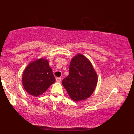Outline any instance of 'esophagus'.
Wrapping results in <instances>:
<instances>
[{"label":"esophagus","mask_w":134,"mask_h":134,"mask_svg":"<svg viewBox=\"0 0 134 134\" xmlns=\"http://www.w3.org/2000/svg\"><path fill=\"white\" fill-rule=\"evenodd\" d=\"M62 80V78L61 77H57L56 78V81L58 82H61Z\"/></svg>","instance_id":"34e87169"}]
</instances>
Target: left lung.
Segmentation results:
<instances>
[{"label": "left lung", "mask_w": 134, "mask_h": 134, "mask_svg": "<svg viewBox=\"0 0 134 134\" xmlns=\"http://www.w3.org/2000/svg\"><path fill=\"white\" fill-rule=\"evenodd\" d=\"M97 83L98 76L92 64L79 53L71 60L69 75L62 80L68 94L74 101L85 100L93 94Z\"/></svg>", "instance_id": "1"}]
</instances>
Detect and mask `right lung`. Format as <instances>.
Returning a JSON list of instances; mask_svg holds the SVG:
<instances>
[{
    "mask_svg": "<svg viewBox=\"0 0 134 134\" xmlns=\"http://www.w3.org/2000/svg\"><path fill=\"white\" fill-rule=\"evenodd\" d=\"M55 82L49 62L41 58L34 60L24 71L22 82L25 91L32 96L41 95Z\"/></svg>",
    "mask_w": 134,
    "mask_h": 134,
    "instance_id": "obj_1",
    "label": "right lung"
}]
</instances>
